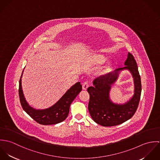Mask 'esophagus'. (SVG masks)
<instances>
[{"mask_svg": "<svg viewBox=\"0 0 160 160\" xmlns=\"http://www.w3.org/2000/svg\"><path fill=\"white\" fill-rule=\"evenodd\" d=\"M82 89L84 90V91H86L87 90V89L88 88V87H89V84H88V83L87 82H84L83 84H82Z\"/></svg>", "mask_w": 160, "mask_h": 160, "instance_id": "1", "label": "esophagus"}]
</instances>
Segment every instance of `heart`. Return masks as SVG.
I'll use <instances>...</instances> for the list:
<instances>
[{
    "label": "heart",
    "instance_id": "b5f03b06",
    "mask_svg": "<svg viewBox=\"0 0 160 160\" xmlns=\"http://www.w3.org/2000/svg\"><path fill=\"white\" fill-rule=\"evenodd\" d=\"M107 61V58L103 55H96L94 58H93V63L95 65H103L104 63H105V62ZM113 67V63L112 62H108L107 65L104 67L103 69V72H107L108 71H110L111 69Z\"/></svg>",
    "mask_w": 160,
    "mask_h": 160
}]
</instances>
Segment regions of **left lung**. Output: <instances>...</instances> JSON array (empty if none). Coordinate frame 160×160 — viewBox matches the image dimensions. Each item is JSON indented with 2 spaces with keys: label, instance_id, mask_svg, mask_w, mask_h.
<instances>
[{
  "label": "left lung",
  "instance_id": "obj_1",
  "mask_svg": "<svg viewBox=\"0 0 160 160\" xmlns=\"http://www.w3.org/2000/svg\"><path fill=\"white\" fill-rule=\"evenodd\" d=\"M123 68L96 78L93 81V86L88 89L90 95L89 112L92 119L101 126H114L122 124L131 118L137 110L142 85L137 63L131 53H128ZM124 70H128L134 79L135 93L124 104H115L110 99L109 92L120 72Z\"/></svg>",
  "mask_w": 160,
  "mask_h": 160
}]
</instances>
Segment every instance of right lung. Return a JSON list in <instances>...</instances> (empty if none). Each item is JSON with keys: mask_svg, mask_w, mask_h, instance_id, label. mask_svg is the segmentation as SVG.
<instances>
[{"mask_svg": "<svg viewBox=\"0 0 160 160\" xmlns=\"http://www.w3.org/2000/svg\"><path fill=\"white\" fill-rule=\"evenodd\" d=\"M23 73V71L19 82V96L22 107L26 113L37 122L42 125L55 124L63 121L68 115L71 103L82 91L81 82H78L71 86L54 105L49 108L36 109L29 105L24 97L22 86Z\"/></svg>", "mask_w": 160, "mask_h": 160, "instance_id": "obj_1", "label": "right lung"}]
</instances>
